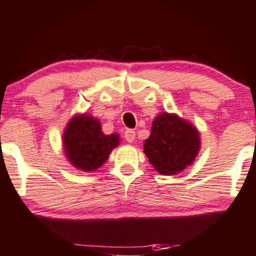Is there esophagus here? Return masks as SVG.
<instances>
[{
    "instance_id": "obj_1",
    "label": "esophagus",
    "mask_w": 256,
    "mask_h": 256,
    "mask_svg": "<svg viewBox=\"0 0 256 256\" xmlns=\"http://www.w3.org/2000/svg\"><path fill=\"white\" fill-rule=\"evenodd\" d=\"M124 139L127 140L128 142H133L134 139H136V132L133 129H127L124 132Z\"/></svg>"
}]
</instances>
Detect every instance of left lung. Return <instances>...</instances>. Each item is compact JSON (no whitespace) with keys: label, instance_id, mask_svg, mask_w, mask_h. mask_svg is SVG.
<instances>
[{"label":"left lung","instance_id":"left-lung-1","mask_svg":"<svg viewBox=\"0 0 256 256\" xmlns=\"http://www.w3.org/2000/svg\"><path fill=\"white\" fill-rule=\"evenodd\" d=\"M200 150L198 129L177 114H160L152 120L144 152L158 173L173 176L193 164Z\"/></svg>","mask_w":256,"mask_h":256}]
</instances>
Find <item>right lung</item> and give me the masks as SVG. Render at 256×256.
<instances>
[{
	"mask_svg": "<svg viewBox=\"0 0 256 256\" xmlns=\"http://www.w3.org/2000/svg\"><path fill=\"white\" fill-rule=\"evenodd\" d=\"M118 144L117 133L104 134L98 120L85 114H76L63 133V146L68 161L85 172L100 168Z\"/></svg>",
	"mask_w": 256,
	"mask_h": 256,
	"instance_id": "1",
	"label": "right lung"
}]
</instances>
